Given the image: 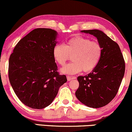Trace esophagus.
<instances>
[{"mask_svg":"<svg viewBox=\"0 0 132 132\" xmlns=\"http://www.w3.org/2000/svg\"><path fill=\"white\" fill-rule=\"evenodd\" d=\"M76 79L75 77H73V76H67V79L68 81H71V80L72 79Z\"/></svg>","mask_w":132,"mask_h":132,"instance_id":"obj_1","label":"esophagus"}]
</instances>
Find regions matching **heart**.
I'll return each mask as SVG.
<instances>
[{
    "instance_id": "b5f03b06",
    "label": "heart",
    "mask_w": 132,
    "mask_h": 132,
    "mask_svg": "<svg viewBox=\"0 0 132 132\" xmlns=\"http://www.w3.org/2000/svg\"><path fill=\"white\" fill-rule=\"evenodd\" d=\"M102 54L99 43L82 37L72 38L66 42L65 46L57 45L53 50L54 60L61 66H64L72 56V63L61 69V72L67 75H75L82 69L86 72L92 71L99 63Z\"/></svg>"
}]
</instances>
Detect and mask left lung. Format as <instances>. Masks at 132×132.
I'll return each instance as SVG.
<instances>
[{"label": "left lung", "mask_w": 132, "mask_h": 132, "mask_svg": "<svg viewBox=\"0 0 132 132\" xmlns=\"http://www.w3.org/2000/svg\"><path fill=\"white\" fill-rule=\"evenodd\" d=\"M81 32L97 38L102 54L91 72L78 77L79 86L75 94L87 107L99 108L111 102L117 94L125 73V61L119 45L103 31L89 30Z\"/></svg>", "instance_id": "left-lung-1"}]
</instances>
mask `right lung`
Instances as JSON below:
<instances>
[{
    "mask_svg": "<svg viewBox=\"0 0 132 132\" xmlns=\"http://www.w3.org/2000/svg\"><path fill=\"white\" fill-rule=\"evenodd\" d=\"M57 32L36 28L18 42L9 61V78L20 101L42 109L51 104L60 87L67 82L57 72L53 50Z\"/></svg>",
    "mask_w": 132,
    "mask_h": 132,
    "instance_id": "1",
    "label": "right lung"
}]
</instances>
